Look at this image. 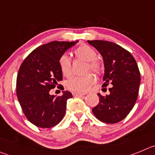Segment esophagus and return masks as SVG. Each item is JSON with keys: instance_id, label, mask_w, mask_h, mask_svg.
Segmentation results:
<instances>
[{"instance_id": "obj_1", "label": "esophagus", "mask_w": 155, "mask_h": 155, "mask_svg": "<svg viewBox=\"0 0 155 155\" xmlns=\"http://www.w3.org/2000/svg\"><path fill=\"white\" fill-rule=\"evenodd\" d=\"M85 94L84 93H73L74 97H82V96H84Z\"/></svg>"}]
</instances>
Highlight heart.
<instances>
[{
  "label": "heart",
  "instance_id": "heart-1",
  "mask_svg": "<svg viewBox=\"0 0 155 155\" xmlns=\"http://www.w3.org/2000/svg\"><path fill=\"white\" fill-rule=\"evenodd\" d=\"M75 57L78 59L87 62V71L91 70L97 74H101L103 71V64L97 59V53L95 49L87 45H81L74 51ZM58 65L61 74L66 78H69L72 74L71 61L68 55L64 54L59 58ZM96 77L93 73H87L83 76L72 77L66 83L68 89L74 92H85L95 83Z\"/></svg>",
  "mask_w": 155,
  "mask_h": 155
}]
</instances>
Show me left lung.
<instances>
[{"mask_svg": "<svg viewBox=\"0 0 155 155\" xmlns=\"http://www.w3.org/2000/svg\"><path fill=\"white\" fill-rule=\"evenodd\" d=\"M97 48L104 58L105 72L103 87L113 85L110 94L100 97V102L93 108L96 118L106 123H116L127 116L138 98L140 71L132 54L120 45L104 40L87 41Z\"/></svg>", "mask_w": 155, "mask_h": 155, "instance_id": "1", "label": "left lung"}]
</instances>
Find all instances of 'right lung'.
<instances>
[{
    "mask_svg": "<svg viewBox=\"0 0 155 155\" xmlns=\"http://www.w3.org/2000/svg\"><path fill=\"white\" fill-rule=\"evenodd\" d=\"M76 42L53 41L34 49L22 62L17 78V95L26 119L39 128L56 126L64 117L71 93L50 95L62 80L60 57Z\"/></svg>",
    "mask_w": 155,
    "mask_h": 155,
    "instance_id": "obj_1",
    "label": "right lung"
}]
</instances>
